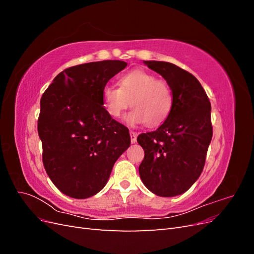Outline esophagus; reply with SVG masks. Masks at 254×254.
Returning a JSON list of instances; mask_svg holds the SVG:
<instances>
[{
  "label": "esophagus",
  "mask_w": 254,
  "mask_h": 254,
  "mask_svg": "<svg viewBox=\"0 0 254 254\" xmlns=\"http://www.w3.org/2000/svg\"><path fill=\"white\" fill-rule=\"evenodd\" d=\"M130 141H131L132 144L136 142V132L130 131Z\"/></svg>",
  "instance_id": "esophagus-1"
}]
</instances>
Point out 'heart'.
Instances as JSON below:
<instances>
[{"instance_id":"1","label":"heart","mask_w":254,"mask_h":254,"mask_svg":"<svg viewBox=\"0 0 254 254\" xmlns=\"http://www.w3.org/2000/svg\"><path fill=\"white\" fill-rule=\"evenodd\" d=\"M102 95L107 113L114 119L121 118L131 105L133 110L126 117L131 126L145 123L149 127L159 126L173 108V92L168 82L141 68L123 74L119 79V88L107 84Z\"/></svg>"}]
</instances>
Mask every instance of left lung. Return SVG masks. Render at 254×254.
Here are the masks:
<instances>
[{
  "mask_svg": "<svg viewBox=\"0 0 254 254\" xmlns=\"http://www.w3.org/2000/svg\"><path fill=\"white\" fill-rule=\"evenodd\" d=\"M162 75L173 92V108L157 130L137 136L144 149L140 177L153 194L187 191L202 173L213 135L211 103L194 75L165 61H145Z\"/></svg>",
  "mask_w": 254,
  "mask_h": 254,
  "instance_id": "left-lung-1",
  "label": "left lung"
}]
</instances>
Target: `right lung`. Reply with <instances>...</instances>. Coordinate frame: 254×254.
I'll return each instance as SVG.
<instances>
[{"instance_id":"right-lung-1","label":"right lung","mask_w":254,"mask_h":254,"mask_svg":"<svg viewBox=\"0 0 254 254\" xmlns=\"http://www.w3.org/2000/svg\"><path fill=\"white\" fill-rule=\"evenodd\" d=\"M126 65L104 60L67 67L41 97L38 134L43 165L56 188L72 198L97 194L130 146L128 128L107 113L102 95Z\"/></svg>"}]
</instances>
